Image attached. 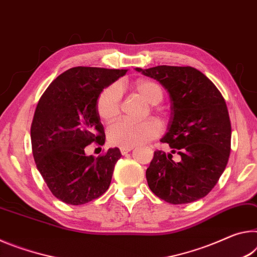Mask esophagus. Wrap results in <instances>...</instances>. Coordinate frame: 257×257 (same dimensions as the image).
Masks as SVG:
<instances>
[{"label":"esophagus","mask_w":257,"mask_h":257,"mask_svg":"<svg viewBox=\"0 0 257 257\" xmlns=\"http://www.w3.org/2000/svg\"><path fill=\"white\" fill-rule=\"evenodd\" d=\"M132 150H133V148H127V147H121L120 153H121V155H126V154L131 153Z\"/></svg>","instance_id":"esophagus-1"}]
</instances>
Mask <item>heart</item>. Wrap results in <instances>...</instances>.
I'll return each instance as SVG.
<instances>
[{"label": "heart", "mask_w": 257, "mask_h": 257, "mask_svg": "<svg viewBox=\"0 0 257 257\" xmlns=\"http://www.w3.org/2000/svg\"><path fill=\"white\" fill-rule=\"evenodd\" d=\"M136 94L150 106H156L163 100V91L156 83L140 79L134 84ZM120 91L117 85H110L101 92L96 101V110L101 120L110 123L119 115ZM161 128L157 121L153 119L133 123V121H117L108 128V141L113 146L133 148L146 145L156 138Z\"/></svg>", "instance_id": "b5f03b06"}]
</instances>
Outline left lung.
<instances>
[{
  "label": "left lung",
  "mask_w": 257,
  "mask_h": 257,
  "mask_svg": "<svg viewBox=\"0 0 257 257\" xmlns=\"http://www.w3.org/2000/svg\"><path fill=\"white\" fill-rule=\"evenodd\" d=\"M136 70L161 83L171 100L167 132L161 141L172 150L168 155L155 151L146 172L150 190L174 205L204 198L229 161L231 124L223 96L192 67L157 66ZM175 152L181 156L178 163L171 159Z\"/></svg>",
  "instance_id": "left-lung-1"
}]
</instances>
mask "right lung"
I'll return each instance as SVG.
<instances>
[{
	"instance_id": "add662e5",
	"label": "right lung",
	"mask_w": 257,
	"mask_h": 257,
	"mask_svg": "<svg viewBox=\"0 0 257 257\" xmlns=\"http://www.w3.org/2000/svg\"><path fill=\"white\" fill-rule=\"evenodd\" d=\"M126 71L74 67L54 79L37 103L31 127L33 156L46 186L66 204L89 203L110 186L119 149L95 158L87 156L85 147L104 144L96 101Z\"/></svg>"
}]
</instances>
